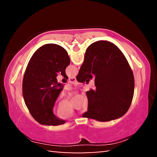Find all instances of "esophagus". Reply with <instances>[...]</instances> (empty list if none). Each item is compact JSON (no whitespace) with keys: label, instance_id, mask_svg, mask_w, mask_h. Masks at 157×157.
Instances as JSON below:
<instances>
[{"label":"esophagus","instance_id":"34e87169","mask_svg":"<svg viewBox=\"0 0 157 157\" xmlns=\"http://www.w3.org/2000/svg\"><path fill=\"white\" fill-rule=\"evenodd\" d=\"M68 79L71 82H76V78H75V77H73V78H70Z\"/></svg>","mask_w":157,"mask_h":157}]
</instances>
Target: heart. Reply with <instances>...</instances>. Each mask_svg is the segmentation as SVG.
I'll list each match as a JSON object with an SVG mask.
<instances>
[{
  "instance_id": "1",
  "label": "heart",
  "mask_w": 157,
  "mask_h": 157,
  "mask_svg": "<svg viewBox=\"0 0 157 157\" xmlns=\"http://www.w3.org/2000/svg\"><path fill=\"white\" fill-rule=\"evenodd\" d=\"M87 107H88V103H86V105H85V108L84 109L86 110L87 109ZM73 111L71 109L70 107H68L66 109L62 111H58V115H59L61 118H68L69 117L72 116H73Z\"/></svg>"
}]
</instances>
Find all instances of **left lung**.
Segmentation results:
<instances>
[{
    "label": "left lung",
    "mask_w": 157,
    "mask_h": 157,
    "mask_svg": "<svg viewBox=\"0 0 157 157\" xmlns=\"http://www.w3.org/2000/svg\"><path fill=\"white\" fill-rule=\"evenodd\" d=\"M71 61L66 50L59 45L48 44L35 51L28 62L23 79V95L26 107L34 120L43 125L64 124L54 115L52 109L62 91L56 77L65 71Z\"/></svg>",
    "instance_id": "left-lung-1"
}]
</instances>
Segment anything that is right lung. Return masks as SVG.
I'll list each match as a JSON object with an SVG mask.
<instances>
[{
	"label": "right lung",
	"mask_w": 157,
	"mask_h": 157,
	"mask_svg": "<svg viewBox=\"0 0 157 157\" xmlns=\"http://www.w3.org/2000/svg\"><path fill=\"white\" fill-rule=\"evenodd\" d=\"M93 78L95 89L86 91L88 111L82 117L107 122L124 116L134 96V78L127 59L115 44L98 41L87 48L76 79L84 83Z\"/></svg>",
	"instance_id": "right-lung-1"
}]
</instances>
